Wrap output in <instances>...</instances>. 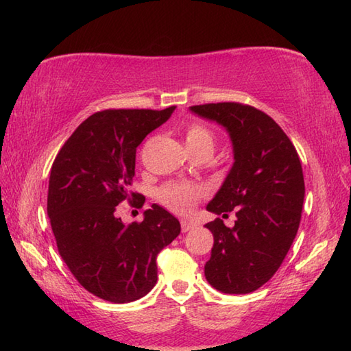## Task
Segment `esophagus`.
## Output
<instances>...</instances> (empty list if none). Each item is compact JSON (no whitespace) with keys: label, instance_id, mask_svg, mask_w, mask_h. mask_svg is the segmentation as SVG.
I'll return each mask as SVG.
<instances>
[{"label":"esophagus","instance_id":"1","mask_svg":"<svg viewBox=\"0 0 351 351\" xmlns=\"http://www.w3.org/2000/svg\"><path fill=\"white\" fill-rule=\"evenodd\" d=\"M196 228V223L191 221V220H181V229L182 232H189V230L195 229Z\"/></svg>","mask_w":351,"mask_h":351}]
</instances>
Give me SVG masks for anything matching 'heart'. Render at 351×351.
<instances>
[{
  "label": "heart",
  "instance_id": "1",
  "mask_svg": "<svg viewBox=\"0 0 351 351\" xmlns=\"http://www.w3.org/2000/svg\"><path fill=\"white\" fill-rule=\"evenodd\" d=\"M185 143H187V147L210 146L213 149L214 136L202 123H193L185 134ZM200 195H202V189L197 185L181 182H170L158 190V199L176 213H189Z\"/></svg>",
  "mask_w": 351,
  "mask_h": 351
}]
</instances>
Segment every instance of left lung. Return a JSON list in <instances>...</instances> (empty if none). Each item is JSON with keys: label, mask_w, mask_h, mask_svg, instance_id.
<instances>
[{"label": "left lung", "mask_w": 351, "mask_h": 351, "mask_svg": "<svg viewBox=\"0 0 351 351\" xmlns=\"http://www.w3.org/2000/svg\"><path fill=\"white\" fill-rule=\"evenodd\" d=\"M217 122L232 141L234 164L206 210L235 211V225L206 223L213 232L205 264L210 285L225 294H249L273 278L299 230L304 199L300 158L280 126L264 111L238 102L190 107Z\"/></svg>", "instance_id": "8db88e82"}]
</instances>
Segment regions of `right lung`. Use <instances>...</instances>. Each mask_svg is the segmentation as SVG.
Wrapping results in <instances>:
<instances>
[{"label":"right lung","instance_id":"right-lung-1","mask_svg":"<svg viewBox=\"0 0 351 351\" xmlns=\"http://www.w3.org/2000/svg\"><path fill=\"white\" fill-rule=\"evenodd\" d=\"M176 107L104 110L73 131L51 167L48 217L57 249L88 293L111 303H130L156 283V256L181 232V225L154 204L141 223L125 225L116 206L128 199L136 151Z\"/></svg>","mask_w":351,"mask_h":351}]
</instances>
